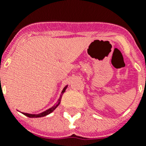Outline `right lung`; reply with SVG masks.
<instances>
[{
    "instance_id": "1",
    "label": "right lung",
    "mask_w": 146,
    "mask_h": 146,
    "mask_svg": "<svg viewBox=\"0 0 146 146\" xmlns=\"http://www.w3.org/2000/svg\"><path fill=\"white\" fill-rule=\"evenodd\" d=\"M66 88H67V86H65V87H64V88L63 89V91H62V92H61V95L60 96V98H59L58 101V103H56V104H55L53 107H52L51 108L47 110L46 111L43 112V113H39V114H29V113H23V114L25 115H26V116L29 117V118H40V117H44V116H45V115H47L51 113L52 112H53L54 110H55V108H57V107L59 105V104L60 103V100H61L62 95H63V94L65 92Z\"/></svg>"
}]
</instances>
